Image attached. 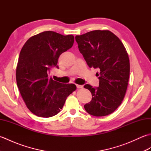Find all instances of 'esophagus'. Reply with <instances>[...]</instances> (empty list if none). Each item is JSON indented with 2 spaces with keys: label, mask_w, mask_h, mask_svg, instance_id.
I'll return each mask as SVG.
<instances>
[{
  "label": "esophagus",
  "mask_w": 151,
  "mask_h": 151,
  "mask_svg": "<svg viewBox=\"0 0 151 151\" xmlns=\"http://www.w3.org/2000/svg\"><path fill=\"white\" fill-rule=\"evenodd\" d=\"M76 88H83V86L82 85H78V84H76Z\"/></svg>",
  "instance_id": "obj_1"
}]
</instances>
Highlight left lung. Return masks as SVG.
<instances>
[{
    "label": "left lung",
    "mask_w": 151,
    "mask_h": 151,
    "mask_svg": "<svg viewBox=\"0 0 151 151\" xmlns=\"http://www.w3.org/2000/svg\"><path fill=\"white\" fill-rule=\"evenodd\" d=\"M75 40L88 65L99 70V87L84 86L92 95L86 111L96 117L113 113L123 100L129 79V58L123 44L109 30L89 32L76 36Z\"/></svg>",
    "instance_id": "1"
}]
</instances>
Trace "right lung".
<instances>
[{
	"mask_svg": "<svg viewBox=\"0 0 151 151\" xmlns=\"http://www.w3.org/2000/svg\"><path fill=\"white\" fill-rule=\"evenodd\" d=\"M74 36L45 31L31 37L22 47L16 69L19 90L27 108L39 117L58 114L67 97L76 89L74 84H62L48 76L58 69L61 54L72 47Z\"/></svg>",
	"mask_w": 151,
	"mask_h": 151,
	"instance_id": "right-lung-1",
	"label": "right lung"
}]
</instances>
